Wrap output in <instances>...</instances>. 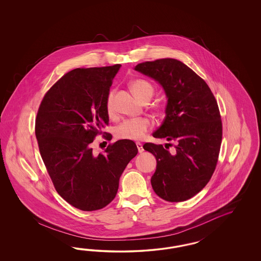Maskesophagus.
I'll return each instance as SVG.
<instances>
[{"label":"esophagus","mask_w":261,"mask_h":261,"mask_svg":"<svg viewBox=\"0 0 261 261\" xmlns=\"http://www.w3.org/2000/svg\"><path fill=\"white\" fill-rule=\"evenodd\" d=\"M137 144V147H138V151H139V153H142L144 149H143V147H142V144L141 142H137L136 143Z\"/></svg>","instance_id":"esophagus-1"}]
</instances>
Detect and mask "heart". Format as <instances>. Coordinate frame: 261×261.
Masks as SVG:
<instances>
[{"label": "heart", "mask_w": 261, "mask_h": 261, "mask_svg": "<svg viewBox=\"0 0 261 261\" xmlns=\"http://www.w3.org/2000/svg\"><path fill=\"white\" fill-rule=\"evenodd\" d=\"M130 88L134 94L141 101H145L150 99L154 95L155 89L150 82L145 79H135L130 83ZM115 92L111 91L106 98V111L109 116L115 114L114 105ZM150 119L147 118L125 119L115 129V136L119 140L127 141H140L149 131L151 128Z\"/></svg>", "instance_id": "heart-1"}]
</instances>
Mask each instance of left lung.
I'll return each mask as SVG.
<instances>
[{"instance_id": "obj_1", "label": "left lung", "mask_w": 261, "mask_h": 261, "mask_svg": "<svg viewBox=\"0 0 261 261\" xmlns=\"http://www.w3.org/2000/svg\"><path fill=\"white\" fill-rule=\"evenodd\" d=\"M135 70L159 81L168 97L166 119L153 137L177 142L173 153L162 144L143 145L157 160L152 188L168 202L186 201L205 188L217 165L222 142L218 104L205 80L179 60L146 61Z\"/></svg>"}]
</instances>
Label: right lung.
Listing matches in <instances>:
<instances>
[{"label":"right lung","mask_w":261,"mask_h":261,"mask_svg":"<svg viewBox=\"0 0 261 261\" xmlns=\"http://www.w3.org/2000/svg\"><path fill=\"white\" fill-rule=\"evenodd\" d=\"M119 64L67 72L44 95L35 119L40 154L55 189L70 205L93 212L116 197L119 178L138 154L133 141L110 143L94 156L91 147L108 124L106 98Z\"/></svg>","instance_id":"right-lung-1"}]
</instances>
